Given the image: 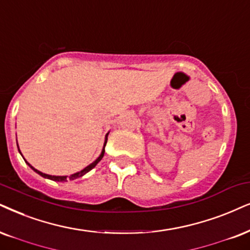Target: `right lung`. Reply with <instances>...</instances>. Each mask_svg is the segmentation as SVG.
<instances>
[{"label":"right lung","instance_id":"add662e5","mask_svg":"<svg viewBox=\"0 0 250 250\" xmlns=\"http://www.w3.org/2000/svg\"><path fill=\"white\" fill-rule=\"evenodd\" d=\"M107 136H108V134L106 135V138H105V143H104V147H103V151H102V153H100V156L97 158L96 160H94V162L92 163V164H90V165L88 166H86L85 167L84 169H82L81 172H77V173H75V174H71L70 176H56V175H49V174H45V173H42V172H40V170H38V169H36L34 168L33 166H31L30 164H28L27 162V165L31 167V168H32L34 172L36 173H38V174L39 175H41L42 176V178H46V179H49V180H53V181H60V182H63V181H67V180L69 179V180H75V179H77V178H81V176H83L84 174H86L87 172H90L91 169L93 168V167H96V165L98 163L100 162V160L103 159V157H104V153H105V146H106V143H107ZM17 146H18V144H17ZM21 152V151H20Z\"/></svg>","mask_w":250,"mask_h":250}]
</instances>
